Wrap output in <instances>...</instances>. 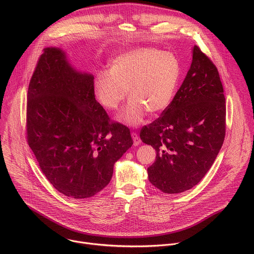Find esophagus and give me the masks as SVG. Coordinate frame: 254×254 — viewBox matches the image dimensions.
I'll return each instance as SVG.
<instances>
[{
    "instance_id": "1",
    "label": "esophagus",
    "mask_w": 254,
    "mask_h": 254,
    "mask_svg": "<svg viewBox=\"0 0 254 254\" xmlns=\"http://www.w3.org/2000/svg\"><path fill=\"white\" fill-rule=\"evenodd\" d=\"M131 137H132V139H133V145H134V146L140 144V139H139L138 135L136 134V132L132 131V132H131Z\"/></svg>"
}]
</instances>
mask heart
Returning <instances> with one entry per match:
<instances>
[{"instance_id":"obj_1","label":"heart","mask_w":254,"mask_h":254,"mask_svg":"<svg viewBox=\"0 0 254 254\" xmlns=\"http://www.w3.org/2000/svg\"><path fill=\"white\" fill-rule=\"evenodd\" d=\"M181 73L180 62L173 54L139 48L115 57L109 71L97 72L94 89L100 104L110 111L119 109L128 91L129 101L118 119L135 127L146 112L157 115L172 104Z\"/></svg>"}]
</instances>
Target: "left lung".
Instances as JSON below:
<instances>
[{
    "instance_id": "1",
    "label": "left lung",
    "mask_w": 254,
    "mask_h": 254,
    "mask_svg": "<svg viewBox=\"0 0 254 254\" xmlns=\"http://www.w3.org/2000/svg\"><path fill=\"white\" fill-rule=\"evenodd\" d=\"M225 115L218 70L194 46L190 68L172 104L139 133L142 142L156 151L154 162L147 167L150 184L170 194L196 186L222 146Z\"/></svg>"
}]
</instances>
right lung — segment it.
Masks as SVG:
<instances>
[{
	"label": "right lung",
	"mask_w": 254,
	"mask_h": 254,
	"mask_svg": "<svg viewBox=\"0 0 254 254\" xmlns=\"http://www.w3.org/2000/svg\"><path fill=\"white\" fill-rule=\"evenodd\" d=\"M27 98L28 143L52 186L77 199L105 189L133 142L97 102L94 75L74 69L60 48H46Z\"/></svg>",
	"instance_id": "1"
}]
</instances>
